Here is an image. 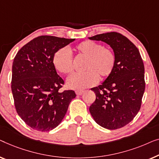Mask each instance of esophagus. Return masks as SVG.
I'll return each mask as SVG.
<instances>
[{
  "label": "esophagus",
  "instance_id": "obj_1",
  "mask_svg": "<svg viewBox=\"0 0 159 159\" xmlns=\"http://www.w3.org/2000/svg\"><path fill=\"white\" fill-rule=\"evenodd\" d=\"M83 93H84V91H82V90H79V91H75V93H76V95H78V96L81 95Z\"/></svg>",
  "mask_w": 159,
  "mask_h": 159
}]
</instances>
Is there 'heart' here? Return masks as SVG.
Masks as SVG:
<instances>
[{"instance_id":"obj_1","label":"heart","mask_w":159,"mask_h":159,"mask_svg":"<svg viewBox=\"0 0 159 159\" xmlns=\"http://www.w3.org/2000/svg\"><path fill=\"white\" fill-rule=\"evenodd\" d=\"M75 51L79 57L86 59L83 67L85 72L73 73L67 80L69 88L80 90L97 84L99 78L104 80L112 73L116 64L115 52L97 42L86 40L75 46ZM55 68L62 74H68L73 70V56L66 48L55 52L52 58Z\"/></svg>"}]
</instances>
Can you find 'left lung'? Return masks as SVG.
Masks as SVG:
<instances>
[{
    "instance_id": "obj_1",
    "label": "left lung",
    "mask_w": 159,
    "mask_h": 159,
    "mask_svg": "<svg viewBox=\"0 0 159 159\" xmlns=\"http://www.w3.org/2000/svg\"><path fill=\"white\" fill-rule=\"evenodd\" d=\"M89 39L106 42L116 56L112 73L102 85L91 89L96 100L89 111L100 126L121 128L133 120L141 107L146 87L142 57L135 44L120 33H104Z\"/></svg>"
}]
</instances>
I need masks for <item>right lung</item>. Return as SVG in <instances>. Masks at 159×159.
Segmentation results:
<instances>
[{
  "mask_svg": "<svg viewBox=\"0 0 159 159\" xmlns=\"http://www.w3.org/2000/svg\"><path fill=\"white\" fill-rule=\"evenodd\" d=\"M74 40L39 36L22 47L13 59L11 91L15 108L31 128L42 132L55 128L76 96L73 90L60 92L64 80L52 63L55 52Z\"/></svg>",
  "mask_w": 159,
  "mask_h": 159,
  "instance_id": "obj_1",
  "label": "right lung"
}]
</instances>
